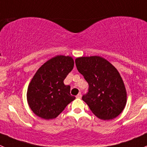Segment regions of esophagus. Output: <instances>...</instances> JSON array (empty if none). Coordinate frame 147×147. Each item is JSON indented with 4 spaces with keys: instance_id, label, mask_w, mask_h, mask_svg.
I'll return each instance as SVG.
<instances>
[{
    "instance_id": "1",
    "label": "esophagus",
    "mask_w": 147,
    "mask_h": 147,
    "mask_svg": "<svg viewBox=\"0 0 147 147\" xmlns=\"http://www.w3.org/2000/svg\"><path fill=\"white\" fill-rule=\"evenodd\" d=\"M81 97H82V93H81V92H80V93H79V94H77V95H76V98H81Z\"/></svg>"
}]
</instances>
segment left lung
I'll list each match as a JSON object with an SVG mask.
<instances>
[{
  "mask_svg": "<svg viewBox=\"0 0 147 147\" xmlns=\"http://www.w3.org/2000/svg\"><path fill=\"white\" fill-rule=\"evenodd\" d=\"M76 68L89 84L82 96L91 111L102 120L116 118L126 104V91L118 70L100 56L76 58Z\"/></svg>",
  "mask_w": 147,
  "mask_h": 147,
  "instance_id": "left-lung-1",
  "label": "left lung"
}]
</instances>
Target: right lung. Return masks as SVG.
I'll return each instance as SVG.
<instances>
[{
  "instance_id": "obj_1",
  "label": "right lung",
  "mask_w": 147,
  "mask_h": 147,
  "mask_svg": "<svg viewBox=\"0 0 147 147\" xmlns=\"http://www.w3.org/2000/svg\"><path fill=\"white\" fill-rule=\"evenodd\" d=\"M74 65L71 57L58 55L39 68L27 90L28 104L37 116L53 119L75 100L70 93L71 86L63 83Z\"/></svg>"
}]
</instances>
